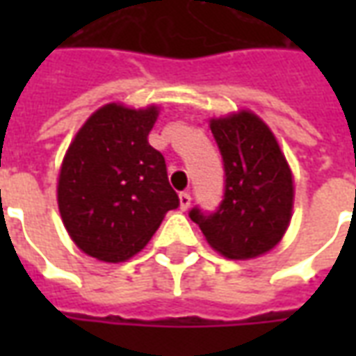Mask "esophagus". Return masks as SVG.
<instances>
[{
	"label": "esophagus",
	"instance_id": "esophagus-1",
	"mask_svg": "<svg viewBox=\"0 0 356 356\" xmlns=\"http://www.w3.org/2000/svg\"><path fill=\"white\" fill-rule=\"evenodd\" d=\"M191 202H193V198H191V194L188 193L179 194V204H181V209H183V211H186V209L191 208Z\"/></svg>",
	"mask_w": 356,
	"mask_h": 356
}]
</instances>
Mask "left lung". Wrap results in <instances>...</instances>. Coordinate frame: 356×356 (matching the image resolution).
Masks as SVG:
<instances>
[{
  "label": "left lung",
  "instance_id": "8db88e82",
  "mask_svg": "<svg viewBox=\"0 0 356 356\" xmlns=\"http://www.w3.org/2000/svg\"><path fill=\"white\" fill-rule=\"evenodd\" d=\"M225 170L223 200L188 217L209 246L229 259H252L282 240L293 206V181L275 135L252 112L211 120Z\"/></svg>",
  "mask_w": 356,
  "mask_h": 356
}]
</instances>
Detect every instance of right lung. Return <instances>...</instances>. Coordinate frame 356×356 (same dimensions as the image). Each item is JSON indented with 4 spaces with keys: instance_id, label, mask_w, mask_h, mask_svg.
<instances>
[{
    "instance_id": "obj_1",
    "label": "right lung",
    "mask_w": 356,
    "mask_h": 356,
    "mask_svg": "<svg viewBox=\"0 0 356 356\" xmlns=\"http://www.w3.org/2000/svg\"><path fill=\"white\" fill-rule=\"evenodd\" d=\"M156 116V106L106 104L83 124L63 160V223L76 246L101 261L129 259L179 208L162 152L148 145Z\"/></svg>"
}]
</instances>
